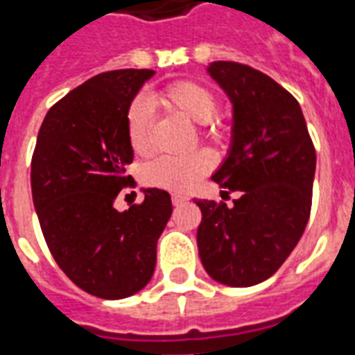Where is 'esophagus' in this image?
<instances>
[{"label":"esophagus","instance_id":"esophagus-1","mask_svg":"<svg viewBox=\"0 0 355 355\" xmlns=\"http://www.w3.org/2000/svg\"><path fill=\"white\" fill-rule=\"evenodd\" d=\"M186 201V197L182 196H173V205H180V202Z\"/></svg>","mask_w":355,"mask_h":355}]
</instances>
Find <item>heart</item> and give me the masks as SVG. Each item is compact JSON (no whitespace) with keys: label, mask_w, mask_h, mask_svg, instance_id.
Listing matches in <instances>:
<instances>
[{"label":"heart","mask_w":355,"mask_h":355,"mask_svg":"<svg viewBox=\"0 0 355 355\" xmlns=\"http://www.w3.org/2000/svg\"><path fill=\"white\" fill-rule=\"evenodd\" d=\"M150 102H159L166 107L178 112L191 123L201 124V135L205 139H220L221 132L216 126L214 115L218 112V96L212 89H208L197 81H175L158 94L150 98L139 96L132 102L126 115V132H128L130 147L134 153L147 154L153 147L150 141ZM212 167V156L207 150L191 154V156H162L150 162L145 167L143 178L145 182L156 188L169 191H189L199 184L202 175Z\"/></svg>","instance_id":"heart-1"}]
</instances>
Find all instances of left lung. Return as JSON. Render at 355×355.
Listing matches in <instances>:
<instances>
[{
	"mask_svg": "<svg viewBox=\"0 0 355 355\" xmlns=\"http://www.w3.org/2000/svg\"><path fill=\"white\" fill-rule=\"evenodd\" d=\"M208 74L234 107L231 150L212 180L240 197L231 208L196 201L197 248L214 281L251 286L272 277L304 234L315 145L297 100L270 76L234 61H214Z\"/></svg>",
	"mask_w": 355,
	"mask_h": 355,
	"instance_id": "obj_1",
	"label": "left lung"
}]
</instances>
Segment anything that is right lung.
Masks as SVG:
<instances>
[{
    "mask_svg": "<svg viewBox=\"0 0 355 355\" xmlns=\"http://www.w3.org/2000/svg\"><path fill=\"white\" fill-rule=\"evenodd\" d=\"M153 74L110 70L72 89L46 113L31 159L48 250L76 286L104 300L132 296L150 281L173 212L171 196L158 188L124 212L113 207L121 189L135 186L124 169L134 159L126 115Z\"/></svg>",
    "mask_w": 355,
    "mask_h": 355,
    "instance_id": "obj_1",
    "label": "right lung"
}]
</instances>
